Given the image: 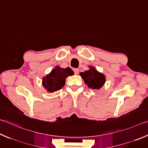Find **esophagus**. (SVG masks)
Returning <instances> with one entry per match:
<instances>
[{"instance_id": "obj_1", "label": "esophagus", "mask_w": 148, "mask_h": 148, "mask_svg": "<svg viewBox=\"0 0 148 148\" xmlns=\"http://www.w3.org/2000/svg\"><path fill=\"white\" fill-rule=\"evenodd\" d=\"M74 74H78V72H79V69H74Z\"/></svg>"}]
</instances>
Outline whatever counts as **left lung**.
<instances>
[{
	"mask_svg": "<svg viewBox=\"0 0 148 148\" xmlns=\"http://www.w3.org/2000/svg\"><path fill=\"white\" fill-rule=\"evenodd\" d=\"M79 75L85 84L92 89H100L106 82V77L103 74L96 71L94 66H90L89 70L80 72Z\"/></svg>",
	"mask_w": 148,
	"mask_h": 148,
	"instance_id": "1",
	"label": "left lung"
}]
</instances>
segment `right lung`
<instances>
[{"label": "right lung", "mask_w": 148, "mask_h": 148, "mask_svg": "<svg viewBox=\"0 0 148 148\" xmlns=\"http://www.w3.org/2000/svg\"><path fill=\"white\" fill-rule=\"evenodd\" d=\"M73 74L74 72L69 67L63 69L57 66L42 78V85L48 92H53L64 87L66 77Z\"/></svg>", "instance_id": "1"}]
</instances>
